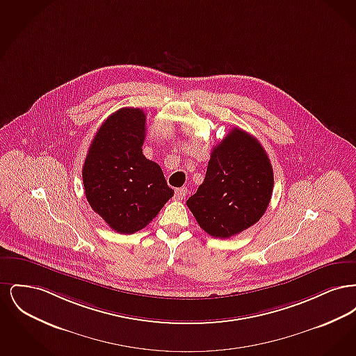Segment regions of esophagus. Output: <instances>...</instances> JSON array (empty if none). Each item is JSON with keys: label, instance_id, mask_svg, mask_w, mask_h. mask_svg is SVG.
I'll return each instance as SVG.
<instances>
[{"label": "esophagus", "instance_id": "1", "mask_svg": "<svg viewBox=\"0 0 356 356\" xmlns=\"http://www.w3.org/2000/svg\"><path fill=\"white\" fill-rule=\"evenodd\" d=\"M186 186H183V188H177V189L175 191V199H176V200H183V199L186 197Z\"/></svg>", "mask_w": 356, "mask_h": 356}]
</instances>
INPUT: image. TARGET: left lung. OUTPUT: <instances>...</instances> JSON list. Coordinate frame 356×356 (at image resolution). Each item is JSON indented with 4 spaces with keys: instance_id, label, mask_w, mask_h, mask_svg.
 <instances>
[{
    "instance_id": "left-lung-1",
    "label": "left lung",
    "mask_w": 356,
    "mask_h": 356,
    "mask_svg": "<svg viewBox=\"0 0 356 356\" xmlns=\"http://www.w3.org/2000/svg\"><path fill=\"white\" fill-rule=\"evenodd\" d=\"M272 189L273 170L264 148L234 128L212 149L203 184L186 205L208 235L228 238L260 220Z\"/></svg>"
}]
</instances>
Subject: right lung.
Instances as JSON below:
<instances>
[{
  "label": "right lung",
  "instance_id": "add662e5",
  "mask_svg": "<svg viewBox=\"0 0 356 356\" xmlns=\"http://www.w3.org/2000/svg\"><path fill=\"white\" fill-rule=\"evenodd\" d=\"M147 116L121 108L102 122L83 167L85 196L92 209L119 234H135L173 196L157 163L143 154Z\"/></svg>",
  "mask_w": 356,
  "mask_h": 356
}]
</instances>
